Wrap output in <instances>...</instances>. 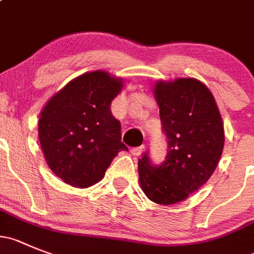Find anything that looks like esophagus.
I'll return each instance as SVG.
<instances>
[{
  "mask_svg": "<svg viewBox=\"0 0 254 254\" xmlns=\"http://www.w3.org/2000/svg\"><path fill=\"white\" fill-rule=\"evenodd\" d=\"M144 149H145V146H144V145L136 146V148H132L131 149V154H132V155H135V156H139V155H141V153L144 151Z\"/></svg>",
  "mask_w": 254,
  "mask_h": 254,
  "instance_id": "1",
  "label": "esophagus"
}]
</instances>
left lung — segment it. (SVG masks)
<instances>
[{
	"mask_svg": "<svg viewBox=\"0 0 254 254\" xmlns=\"http://www.w3.org/2000/svg\"><path fill=\"white\" fill-rule=\"evenodd\" d=\"M153 92L168 154L160 165L151 164L144 154L138 162L139 183L151 202L173 205L186 200L214 173L226 140L223 120L210 90L194 77L158 80Z\"/></svg>",
	"mask_w": 254,
	"mask_h": 254,
	"instance_id": "obj_1",
	"label": "left lung"
}]
</instances>
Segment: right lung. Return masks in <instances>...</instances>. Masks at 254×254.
I'll return each mask as SVG.
<instances>
[{
    "instance_id": "right-lung-1",
    "label": "right lung",
    "mask_w": 254,
    "mask_h": 254,
    "mask_svg": "<svg viewBox=\"0 0 254 254\" xmlns=\"http://www.w3.org/2000/svg\"><path fill=\"white\" fill-rule=\"evenodd\" d=\"M124 80L103 70L85 72L54 94L39 118V139L54 174L75 188L100 182L122 150V130L110 110Z\"/></svg>"
}]
</instances>
